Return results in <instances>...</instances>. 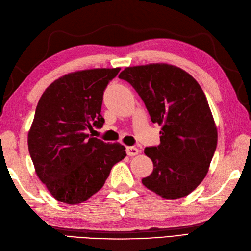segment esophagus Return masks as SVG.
Returning <instances> with one entry per match:
<instances>
[{"instance_id":"esophagus-1","label":"esophagus","mask_w":251,"mask_h":251,"mask_svg":"<svg viewBox=\"0 0 251 251\" xmlns=\"http://www.w3.org/2000/svg\"><path fill=\"white\" fill-rule=\"evenodd\" d=\"M126 152L128 156H135V155L139 154V150L137 148H134V147H127L126 148Z\"/></svg>"}]
</instances>
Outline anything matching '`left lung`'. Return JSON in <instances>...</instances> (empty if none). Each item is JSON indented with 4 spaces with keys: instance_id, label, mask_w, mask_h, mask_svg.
I'll return each mask as SVG.
<instances>
[{
    "instance_id": "obj_1",
    "label": "left lung",
    "mask_w": 251,
    "mask_h": 251,
    "mask_svg": "<svg viewBox=\"0 0 251 251\" xmlns=\"http://www.w3.org/2000/svg\"><path fill=\"white\" fill-rule=\"evenodd\" d=\"M144 101L160 144L145 149L153 172L142 184L162 199L190 194L205 178L218 145L206 95L190 74L167 63L128 66L119 74Z\"/></svg>"
}]
</instances>
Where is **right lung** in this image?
<instances>
[{"instance_id": "1", "label": "right lung", "mask_w": 251, "mask_h": 251, "mask_svg": "<svg viewBox=\"0 0 251 251\" xmlns=\"http://www.w3.org/2000/svg\"><path fill=\"white\" fill-rule=\"evenodd\" d=\"M116 69L77 71L58 78L40 98L28 132L35 171L57 201L78 205L103 187L115 164L126 156L119 142L91 137L101 127L103 92Z\"/></svg>"}]
</instances>
